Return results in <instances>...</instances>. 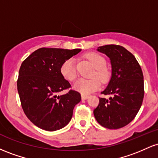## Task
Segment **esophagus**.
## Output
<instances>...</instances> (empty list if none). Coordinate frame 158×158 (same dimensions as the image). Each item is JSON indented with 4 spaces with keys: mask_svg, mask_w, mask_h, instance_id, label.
Listing matches in <instances>:
<instances>
[{
    "mask_svg": "<svg viewBox=\"0 0 158 158\" xmlns=\"http://www.w3.org/2000/svg\"><path fill=\"white\" fill-rule=\"evenodd\" d=\"M88 95H85V94H81V99H88Z\"/></svg>",
    "mask_w": 158,
    "mask_h": 158,
    "instance_id": "esophagus-1",
    "label": "esophagus"
}]
</instances>
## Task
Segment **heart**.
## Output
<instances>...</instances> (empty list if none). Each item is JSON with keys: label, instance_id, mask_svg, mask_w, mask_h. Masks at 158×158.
Listing matches in <instances>:
<instances>
[{"label": "heart", "instance_id": "b5f03b06", "mask_svg": "<svg viewBox=\"0 0 158 158\" xmlns=\"http://www.w3.org/2000/svg\"><path fill=\"white\" fill-rule=\"evenodd\" d=\"M86 58L92 63L96 69V77L101 81L106 80L108 78V71L106 69V61L102 56L95 52H90L86 55ZM60 72L61 75L69 81H73L77 77V70L75 59L71 58L63 61L61 65ZM100 86V83L97 79H79L74 83L73 89L81 94H89L95 91Z\"/></svg>", "mask_w": 158, "mask_h": 158}]
</instances>
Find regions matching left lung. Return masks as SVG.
Instances as JSON below:
<instances>
[{"mask_svg": "<svg viewBox=\"0 0 158 158\" xmlns=\"http://www.w3.org/2000/svg\"><path fill=\"white\" fill-rule=\"evenodd\" d=\"M98 52L109 58L111 77L101 94L109 99L99 98L94 110L96 119L109 129H118L133 120L142 106L144 81L142 70L133 54L119 45L99 47Z\"/></svg>", "mask_w": 158, "mask_h": 158, "instance_id": "8db88e82", "label": "left lung"}]
</instances>
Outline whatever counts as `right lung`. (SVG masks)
<instances>
[{
  "mask_svg": "<svg viewBox=\"0 0 158 158\" xmlns=\"http://www.w3.org/2000/svg\"><path fill=\"white\" fill-rule=\"evenodd\" d=\"M81 50L40 48L21 64L17 81L21 106L28 119L41 129L54 131L66 126L81 101L76 90L58 95L70 87L60 72L61 64Z\"/></svg>",
  "mask_w": 158,
  "mask_h": 158,
  "instance_id": "right-lung-1",
  "label": "right lung"
}]
</instances>
